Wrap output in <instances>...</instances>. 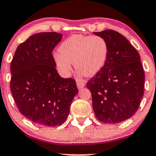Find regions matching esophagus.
I'll return each instance as SVG.
<instances>
[{
	"label": "esophagus",
	"mask_w": 156,
	"mask_h": 156,
	"mask_svg": "<svg viewBox=\"0 0 156 156\" xmlns=\"http://www.w3.org/2000/svg\"><path fill=\"white\" fill-rule=\"evenodd\" d=\"M76 84H77V87H78L79 89L83 88V87H85V83H84L83 82H81V81H78L76 83Z\"/></svg>",
	"instance_id": "34e87169"
}]
</instances>
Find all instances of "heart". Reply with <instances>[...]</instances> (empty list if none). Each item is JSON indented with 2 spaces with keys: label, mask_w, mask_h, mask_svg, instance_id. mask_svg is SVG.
<instances>
[{
  "label": "heart",
  "mask_w": 156,
  "mask_h": 156,
  "mask_svg": "<svg viewBox=\"0 0 156 156\" xmlns=\"http://www.w3.org/2000/svg\"><path fill=\"white\" fill-rule=\"evenodd\" d=\"M53 53L55 67L61 75L68 76L75 68L80 74L93 76L103 69L108 57L106 41L99 36L74 35L65 39Z\"/></svg>",
  "instance_id": "b5f03b06"
}]
</instances>
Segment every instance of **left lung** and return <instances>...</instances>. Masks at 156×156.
Instances as JSON below:
<instances>
[{
	"mask_svg": "<svg viewBox=\"0 0 156 156\" xmlns=\"http://www.w3.org/2000/svg\"><path fill=\"white\" fill-rule=\"evenodd\" d=\"M93 34L103 37L108 48L105 66L87 84L92 93L93 110L103 122H121L135 114L144 95L140 55L119 32L105 30Z\"/></svg>",
	"mask_w": 156,
	"mask_h": 156,
	"instance_id": "1",
	"label": "left lung"
}]
</instances>
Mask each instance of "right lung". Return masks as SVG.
Returning a JSON list of instances; mask_svg holds the SVG:
<instances>
[{"label":"right lung","instance_id":"right-lung-1","mask_svg":"<svg viewBox=\"0 0 156 156\" xmlns=\"http://www.w3.org/2000/svg\"><path fill=\"white\" fill-rule=\"evenodd\" d=\"M62 34H33L17 47L11 63L10 89L20 112L36 124L61 125L78 89L73 78H62L52 54Z\"/></svg>","mask_w":156,"mask_h":156}]
</instances>
